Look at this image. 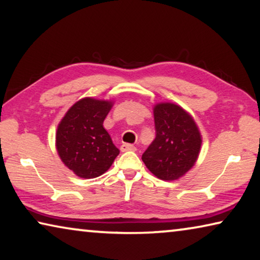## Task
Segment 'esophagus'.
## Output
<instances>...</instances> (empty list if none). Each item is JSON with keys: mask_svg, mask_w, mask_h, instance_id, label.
<instances>
[{"mask_svg": "<svg viewBox=\"0 0 260 260\" xmlns=\"http://www.w3.org/2000/svg\"><path fill=\"white\" fill-rule=\"evenodd\" d=\"M120 150H121L122 152H124V151H135V150H136V148L133 146V144L124 143V144H121Z\"/></svg>", "mask_w": 260, "mask_h": 260, "instance_id": "1", "label": "esophagus"}]
</instances>
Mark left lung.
Instances as JSON below:
<instances>
[{
	"instance_id": "obj_1",
	"label": "left lung",
	"mask_w": 260,
	"mask_h": 260,
	"mask_svg": "<svg viewBox=\"0 0 260 260\" xmlns=\"http://www.w3.org/2000/svg\"><path fill=\"white\" fill-rule=\"evenodd\" d=\"M156 139L142 155L147 169L160 180L184 177L199 159L202 135L190 113L172 102L153 105Z\"/></svg>"
}]
</instances>
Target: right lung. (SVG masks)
Listing matches in <instances>:
<instances>
[{
  "label": "right lung",
  "instance_id": "right-lung-1",
  "mask_svg": "<svg viewBox=\"0 0 260 260\" xmlns=\"http://www.w3.org/2000/svg\"><path fill=\"white\" fill-rule=\"evenodd\" d=\"M113 103L111 100L83 98L68 110L57 126V152L63 164L79 178L100 177L119 155L103 126Z\"/></svg>",
  "mask_w": 260,
  "mask_h": 260
}]
</instances>
